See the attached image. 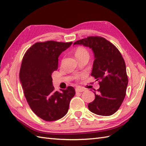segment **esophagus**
<instances>
[{"label":"esophagus","instance_id":"esophagus-1","mask_svg":"<svg viewBox=\"0 0 146 146\" xmlns=\"http://www.w3.org/2000/svg\"><path fill=\"white\" fill-rule=\"evenodd\" d=\"M84 90H85V89L78 87L76 89V92H84Z\"/></svg>","mask_w":146,"mask_h":146}]
</instances>
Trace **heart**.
<instances>
[{
	"instance_id": "b5f03b06",
	"label": "heart",
	"mask_w": 146,
	"mask_h": 146,
	"mask_svg": "<svg viewBox=\"0 0 146 146\" xmlns=\"http://www.w3.org/2000/svg\"><path fill=\"white\" fill-rule=\"evenodd\" d=\"M86 55H89V52L85 48L82 46H79L76 48L75 51V56L76 57L84 56Z\"/></svg>"
}]
</instances>
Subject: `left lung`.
Wrapping results in <instances>:
<instances>
[{"instance_id": "8db88e82", "label": "left lung", "mask_w": 146, "mask_h": 146, "mask_svg": "<svg viewBox=\"0 0 146 146\" xmlns=\"http://www.w3.org/2000/svg\"><path fill=\"white\" fill-rule=\"evenodd\" d=\"M73 44L89 47L94 53L91 75L98 81L100 88L97 93L94 92L95 98L89 103V110L100 115L114 114L122 105L128 85L126 65L121 53L110 41L98 36H88Z\"/></svg>"}]
</instances>
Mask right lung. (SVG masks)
<instances>
[{
    "mask_svg": "<svg viewBox=\"0 0 146 146\" xmlns=\"http://www.w3.org/2000/svg\"><path fill=\"white\" fill-rule=\"evenodd\" d=\"M72 44L51 40L36 42L23 58L19 79L24 96L32 111L46 121L63 117L75 95L72 86L56 91L51 77L52 72L57 70L58 57Z\"/></svg>",
    "mask_w": 146,
    "mask_h": 146,
    "instance_id": "obj_1",
    "label": "right lung"
}]
</instances>
